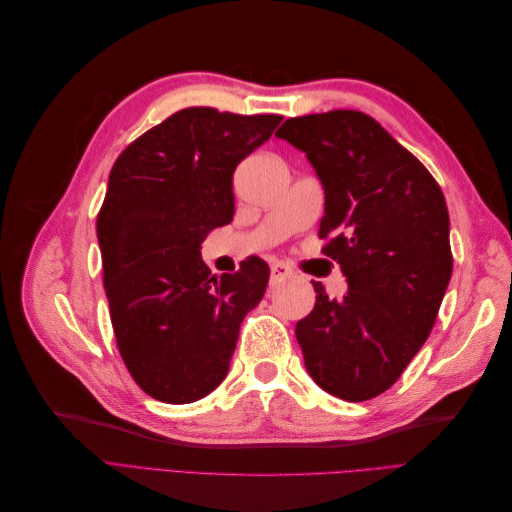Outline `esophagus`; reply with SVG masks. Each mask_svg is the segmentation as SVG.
<instances>
[{
    "label": "esophagus",
    "mask_w": 512,
    "mask_h": 512,
    "mask_svg": "<svg viewBox=\"0 0 512 512\" xmlns=\"http://www.w3.org/2000/svg\"><path fill=\"white\" fill-rule=\"evenodd\" d=\"M290 277H294V271L288 265H284V262H273V265H271V284L286 282V280H290Z\"/></svg>",
    "instance_id": "1"
}]
</instances>
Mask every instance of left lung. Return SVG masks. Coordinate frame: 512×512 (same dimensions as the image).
<instances>
[{
    "label": "left lung",
    "mask_w": 512,
    "mask_h": 512,
    "mask_svg": "<svg viewBox=\"0 0 512 512\" xmlns=\"http://www.w3.org/2000/svg\"><path fill=\"white\" fill-rule=\"evenodd\" d=\"M305 153L324 188L320 239L346 275L344 299L314 282L297 322L309 376L327 393L365 401L397 382L421 350L451 282L448 209L440 185L376 119L329 111L275 132Z\"/></svg>",
    "instance_id": "obj_1"
}]
</instances>
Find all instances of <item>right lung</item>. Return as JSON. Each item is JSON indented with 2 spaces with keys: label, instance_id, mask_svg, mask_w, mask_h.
<instances>
[{
  "label": "right lung",
  "instance_id": "1",
  "mask_svg": "<svg viewBox=\"0 0 512 512\" xmlns=\"http://www.w3.org/2000/svg\"><path fill=\"white\" fill-rule=\"evenodd\" d=\"M280 121L183 108L138 136L108 175L96 230L117 348L134 382L164 404L218 389L241 322L267 290L265 260L215 277L200 243L232 220V173Z\"/></svg>",
  "mask_w": 512,
  "mask_h": 512
}]
</instances>
